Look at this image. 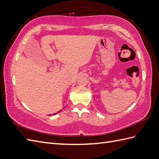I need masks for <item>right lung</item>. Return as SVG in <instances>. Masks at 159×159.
Wrapping results in <instances>:
<instances>
[{
    "label": "right lung",
    "mask_w": 159,
    "mask_h": 159,
    "mask_svg": "<svg viewBox=\"0 0 159 159\" xmlns=\"http://www.w3.org/2000/svg\"><path fill=\"white\" fill-rule=\"evenodd\" d=\"M60 112V111H59V112ZM58 112H57V113H58ZM57 113H54V114H53V115H55V114H57Z\"/></svg>",
    "instance_id": "1"
}]
</instances>
